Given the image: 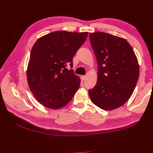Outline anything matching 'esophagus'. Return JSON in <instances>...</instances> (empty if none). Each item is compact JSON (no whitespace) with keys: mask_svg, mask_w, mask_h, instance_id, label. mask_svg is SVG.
Here are the masks:
<instances>
[{"mask_svg":"<svg viewBox=\"0 0 153 153\" xmlns=\"http://www.w3.org/2000/svg\"><path fill=\"white\" fill-rule=\"evenodd\" d=\"M86 78H87L86 76H80V79H81L82 81H84V80H85L86 79Z\"/></svg>","mask_w":153,"mask_h":153,"instance_id":"34e87169","label":"esophagus"}]
</instances>
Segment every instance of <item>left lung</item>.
Segmentation results:
<instances>
[{"label": "left lung", "instance_id": "obj_1", "mask_svg": "<svg viewBox=\"0 0 153 153\" xmlns=\"http://www.w3.org/2000/svg\"><path fill=\"white\" fill-rule=\"evenodd\" d=\"M89 37L98 64L96 85L89 90L90 99L99 108L112 110L132 95L139 77L138 60L123 38L101 32L90 33Z\"/></svg>", "mask_w": 153, "mask_h": 153}]
</instances>
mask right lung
Instances as JSON below:
<instances>
[{"label": "right lung", "instance_id": "right-lung-1", "mask_svg": "<svg viewBox=\"0 0 153 153\" xmlns=\"http://www.w3.org/2000/svg\"><path fill=\"white\" fill-rule=\"evenodd\" d=\"M88 32L55 31L41 37L32 47L27 78L38 102L59 109L71 100L80 85L73 68V57L84 43Z\"/></svg>", "mask_w": 153, "mask_h": 153}]
</instances>
